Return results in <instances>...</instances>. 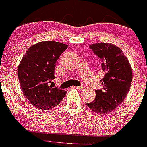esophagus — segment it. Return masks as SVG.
<instances>
[{"mask_svg":"<svg viewBox=\"0 0 147 147\" xmlns=\"http://www.w3.org/2000/svg\"><path fill=\"white\" fill-rule=\"evenodd\" d=\"M74 88H76V89H78V90H81V89H84V86H74Z\"/></svg>","mask_w":147,"mask_h":147,"instance_id":"34e87169","label":"esophagus"}]
</instances>
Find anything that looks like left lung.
Here are the masks:
<instances>
[{"instance_id":"8db88e82","label":"left lung","mask_w":147,"mask_h":147,"mask_svg":"<svg viewBox=\"0 0 147 147\" xmlns=\"http://www.w3.org/2000/svg\"><path fill=\"white\" fill-rule=\"evenodd\" d=\"M89 47L100 59L105 76L100 80L102 88L96 90L95 100L86 105L95 113L107 114L119 106L127 96L132 81V71L129 61L118 47L96 43Z\"/></svg>"}]
</instances>
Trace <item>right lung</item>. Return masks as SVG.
Masks as SVG:
<instances>
[{
    "mask_svg": "<svg viewBox=\"0 0 147 147\" xmlns=\"http://www.w3.org/2000/svg\"><path fill=\"white\" fill-rule=\"evenodd\" d=\"M68 45L45 41L32 45L22 57L18 75L22 93L33 106L48 110L61 102L66 90L49 85L55 78V66Z\"/></svg>",
    "mask_w": 147,
    "mask_h": 147,
    "instance_id": "add662e5",
    "label": "right lung"
}]
</instances>
